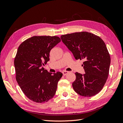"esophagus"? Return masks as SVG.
<instances>
[{
  "label": "esophagus",
  "instance_id": "esophagus-1",
  "mask_svg": "<svg viewBox=\"0 0 123 123\" xmlns=\"http://www.w3.org/2000/svg\"><path fill=\"white\" fill-rule=\"evenodd\" d=\"M69 72L68 71H63V72H62V74H63V75H66V74H68Z\"/></svg>",
  "mask_w": 123,
  "mask_h": 123
}]
</instances>
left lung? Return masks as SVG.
<instances>
[{
    "label": "left lung",
    "mask_w": 123,
    "mask_h": 123,
    "mask_svg": "<svg viewBox=\"0 0 123 123\" xmlns=\"http://www.w3.org/2000/svg\"><path fill=\"white\" fill-rule=\"evenodd\" d=\"M61 39L76 60H83L85 74H75L74 90L84 97L100 92L109 74L111 57L105 43L99 36L87 32L61 36Z\"/></svg>",
    "instance_id": "left-lung-1"
}]
</instances>
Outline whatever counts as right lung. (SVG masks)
<instances>
[{"instance_id":"obj_1","label":"right lung","mask_w":123,"mask_h":123,"mask_svg":"<svg viewBox=\"0 0 123 123\" xmlns=\"http://www.w3.org/2000/svg\"><path fill=\"white\" fill-rule=\"evenodd\" d=\"M61 42L57 36H33L19 46L14 60L16 79L25 96L35 103L48 101L55 94L60 72L49 73L43 66L51 49Z\"/></svg>"}]
</instances>
